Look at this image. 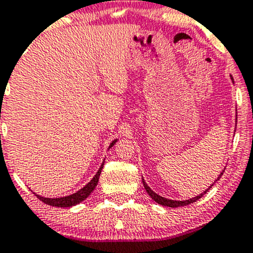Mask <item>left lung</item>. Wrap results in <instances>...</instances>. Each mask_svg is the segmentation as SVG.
<instances>
[{"label":"left lung","mask_w":253,"mask_h":253,"mask_svg":"<svg viewBox=\"0 0 253 253\" xmlns=\"http://www.w3.org/2000/svg\"><path fill=\"white\" fill-rule=\"evenodd\" d=\"M232 81H233V78H232ZM234 82V81H233ZM236 120H238V115H236ZM223 172H224V169H223L222 172H220V174L218 175L217 177V179L216 180H219V178L222 177V174H223ZM142 182H143V185H144V189L147 190V193L149 194V196H150L151 199H153L154 201H155V203H158V204H160V205H162V206H167V207H180V206H187V205H190V204H193V203H195V201H198L199 199L200 198H203V196L205 195V194L207 193V191L210 190V188L212 187V185H210L209 188H207L206 190L204 191V193H201V194H199L198 196H195V198H191V199H188V200H183V201H178V200H169V199H166V198H162V196H160L159 195V194H156V193H154L153 190H151V188L149 187V185L147 184V183H145V180L143 179V177H142ZM216 183V182H214Z\"/></svg>","instance_id":"8db88e82"}]
</instances>
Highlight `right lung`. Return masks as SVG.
I'll return each mask as SVG.
<instances>
[{
	"label": "right lung",
	"mask_w": 253,
	"mask_h": 253,
	"mask_svg": "<svg viewBox=\"0 0 253 253\" xmlns=\"http://www.w3.org/2000/svg\"><path fill=\"white\" fill-rule=\"evenodd\" d=\"M116 142H118V139L113 140V142L110 143V145H109L108 149L113 148V145L115 144ZM103 166H104V161H103V164L100 165L99 169H98L97 173L94 174V177H93L92 179L89 180V182L87 183L84 188H81L79 191L71 194V195L62 196V198H44V196L39 195V194H36V193H34V194H35L37 198L42 201V203L49 205V206H54V207L75 206V205H78L80 203H82L84 200H86V199L91 195L92 191L95 189V187H97V184H98V180H99V175H100V173H102Z\"/></svg>",
	"instance_id": "right-lung-1"
}]
</instances>
